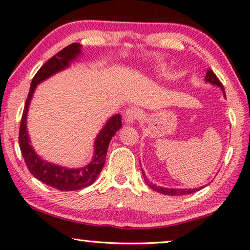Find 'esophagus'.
<instances>
[{
	"label": "esophagus",
	"instance_id": "esophagus-1",
	"mask_svg": "<svg viewBox=\"0 0 250 250\" xmlns=\"http://www.w3.org/2000/svg\"><path fill=\"white\" fill-rule=\"evenodd\" d=\"M141 116V112L140 109L136 107H129L125 113V122L126 124H134L135 122L138 120V117Z\"/></svg>",
	"mask_w": 250,
	"mask_h": 250
}]
</instances>
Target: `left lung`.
<instances>
[{"instance_id":"8db88e82","label":"left lung","mask_w":250,"mask_h":250,"mask_svg":"<svg viewBox=\"0 0 250 250\" xmlns=\"http://www.w3.org/2000/svg\"><path fill=\"white\" fill-rule=\"evenodd\" d=\"M205 82L206 83H209L210 85H214V86H217L220 89H222V92L224 94V97L226 98V95H225V89L223 84L220 83L219 80L217 79V76L215 75V73L211 71L210 68L207 69L206 72V76H205ZM142 173H143V177H144V181L146 182L147 185H148L152 189H154L155 191H158V193L164 194V195H168V196H181V195H188V194H193L196 193V191H198L204 188L205 186H202L199 188H167V187H162V186H157L153 184L152 182H149V179H147L146 175L144 171L142 169Z\"/></svg>"}]
</instances>
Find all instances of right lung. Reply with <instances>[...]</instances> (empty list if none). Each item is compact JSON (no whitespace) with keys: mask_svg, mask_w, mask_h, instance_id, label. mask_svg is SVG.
Here are the masks:
<instances>
[{"mask_svg":"<svg viewBox=\"0 0 250 250\" xmlns=\"http://www.w3.org/2000/svg\"><path fill=\"white\" fill-rule=\"evenodd\" d=\"M82 54V45L80 43H73L60 51L39 69L32 80L20 126V148L28 170L36 179L62 191L83 189L95 183L104 167L110 140L117 130L122 128V116L120 114L110 116L94 141V153L91 162L79 168H68L66 166L44 161L31 145L30 135L27 132V113L36 87L56 73L68 68Z\"/></svg>","mask_w":250,"mask_h":250,"instance_id":"right-lung-1","label":"right lung"}]
</instances>
